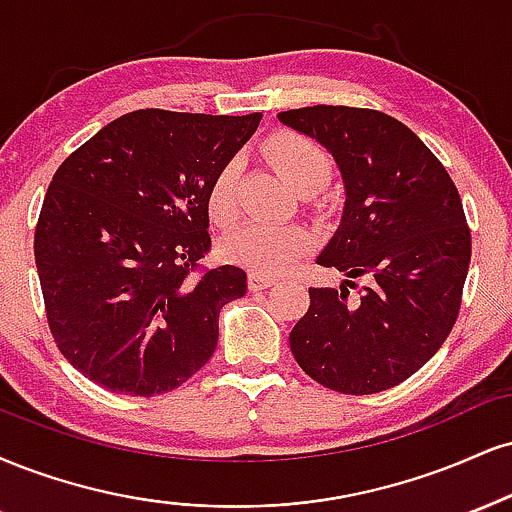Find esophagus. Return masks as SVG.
Listing matches in <instances>:
<instances>
[{
    "mask_svg": "<svg viewBox=\"0 0 512 512\" xmlns=\"http://www.w3.org/2000/svg\"><path fill=\"white\" fill-rule=\"evenodd\" d=\"M276 279L274 276H267V274H260V272H250L248 274V286L250 291H264V288L272 286Z\"/></svg>",
    "mask_w": 512,
    "mask_h": 512,
    "instance_id": "34e87169",
    "label": "esophagus"
}]
</instances>
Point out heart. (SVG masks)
I'll use <instances>...</instances> for the list:
<instances>
[{
  "mask_svg": "<svg viewBox=\"0 0 512 512\" xmlns=\"http://www.w3.org/2000/svg\"><path fill=\"white\" fill-rule=\"evenodd\" d=\"M267 157L295 190L322 188L331 176V159L312 138L300 133H279L269 140ZM243 159L231 157L219 166L207 190V212L219 226L238 217V190ZM312 248V236L303 226L248 224L221 243L224 257L260 274H283Z\"/></svg>",
  "mask_w": 512,
  "mask_h": 512,
  "instance_id": "b5f03b06",
  "label": "heart"
}]
</instances>
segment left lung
<instances>
[{"label":"left lung","instance_id":"1","mask_svg":"<svg viewBox=\"0 0 512 512\" xmlns=\"http://www.w3.org/2000/svg\"><path fill=\"white\" fill-rule=\"evenodd\" d=\"M336 159L346 188L341 224L317 264L346 274L310 288L291 350L326 389H393L432 360L458 319L472 238L458 188L405 123L374 109L303 107L279 114ZM367 275L352 303L347 286Z\"/></svg>","mask_w":512,"mask_h":512}]
</instances>
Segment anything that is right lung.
<instances>
[{"instance_id":"add662e5","label":"right lung","mask_w":512,"mask_h":512,"mask_svg":"<svg viewBox=\"0 0 512 512\" xmlns=\"http://www.w3.org/2000/svg\"><path fill=\"white\" fill-rule=\"evenodd\" d=\"M262 114L138 109L64 159L35 226V264L61 355L102 389L157 396L212 357L243 269H202L207 190ZM201 274H196V269Z\"/></svg>"}]
</instances>
